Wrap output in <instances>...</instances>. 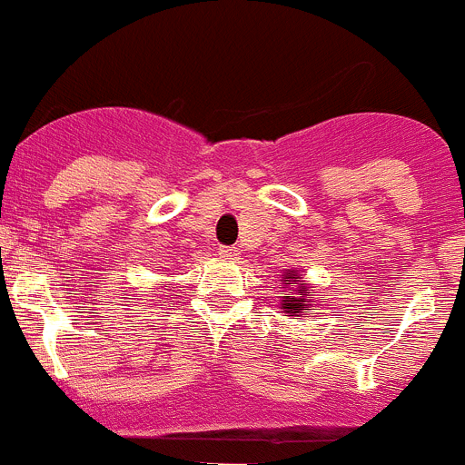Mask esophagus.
<instances>
[{
	"label": "esophagus",
	"instance_id": "obj_1",
	"mask_svg": "<svg viewBox=\"0 0 465 465\" xmlns=\"http://www.w3.org/2000/svg\"><path fill=\"white\" fill-rule=\"evenodd\" d=\"M237 255H239L237 248H232V246L219 248V257H223V260H237Z\"/></svg>",
	"mask_w": 465,
	"mask_h": 465
}]
</instances>
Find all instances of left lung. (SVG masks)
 <instances>
[{
  "instance_id": "obj_1",
  "label": "left lung",
  "mask_w": 465,
  "mask_h": 465,
  "mask_svg": "<svg viewBox=\"0 0 465 465\" xmlns=\"http://www.w3.org/2000/svg\"><path fill=\"white\" fill-rule=\"evenodd\" d=\"M282 289H284V296H280V310L284 312V316H301L302 310L307 305L314 302L316 292L301 278L296 269H284L282 271Z\"/></svg>"
}]
</instances>
